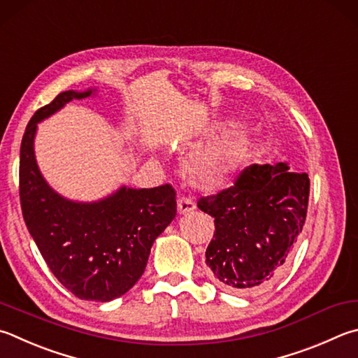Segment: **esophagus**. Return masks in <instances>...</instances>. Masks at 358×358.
I'll list each match as a JSON object with an SVG mask.
<instances>
[{
    "label": "esophagus",
    "instance_id": "esophagus-1",
    "mask_svg": "<svg viewBox=\"0 0 358 358\" xmlns=\"http://www.w3.org/2000/svg\"><path fill=\"white\" fill-rule=\"evenodd\" d=\"M177 208H178V214H187L196 210V203H194L189 197H180L177 200Z\"/></svg>",
    "mask_w": 358,
    "mask_h": 358
}]
</instances>
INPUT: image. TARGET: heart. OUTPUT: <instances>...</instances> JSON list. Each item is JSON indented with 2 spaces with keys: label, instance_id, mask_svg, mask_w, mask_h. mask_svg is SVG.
Segmentation results:
<instances>
[{
  "label": "heart",
  "instance_id": "obj_1",
  "mask_svg": "<svg viewBox=\"0 0 358 358\" xmlns=\"http://www.w3.org/2000/svg\"><path fill=\"white\" fill-rule=\"evenodd\" d=\"M253 153V138L244 128L189 155L183 162L187 180L201 191H219L243 171Z\"/></svg>",
  "mask_w": 358,
  "mask_h": 358
}]
</instances>
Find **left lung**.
I'll list each match as a JSON object with an SVG mask.
<instances>
[{"instance_id":"obj_1","label":"left lung","mask_w":358,"mask_h":358,"mask_svg":"<svg viewBox=\"0 0 358 358\" xmlns=\"http://www.w3.org/2000/svg\"><path fill=\"white\" fill-rule=\"evenodd\" d=\"M310 178L287 162L252 164L235 185L200 197L214 217L205 252L211 282L230 292H255L282 274L307 217Z\"/></svg>"}]
</instances>
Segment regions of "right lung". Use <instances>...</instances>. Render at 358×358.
<instances>
[{
    "instance_id": "add662e5",
    "label": "right lung",
    "mask_w": 358,
    "mask_h": 358,
    "mask_svg": "<svg viewBox=\"0 0 358 358\" xmlns=\"http://www.w3.org/2000/svg\"><path fill=\"white\" fill-rule=\"evenodd\" d=\"M92 95L67 90L36 111L20 147V203L24 224L45 263L71 294L109 302L144 274L150 249L177 214L172 185L152 189L122 187L95 203H75L42 178L34 158L37 123L70 100Z\"/></svg>"
}]
</instances>
